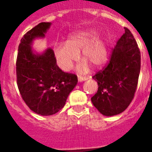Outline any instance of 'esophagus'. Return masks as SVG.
<instances>
[{"label": "esophagus", "mask_w": 152, "mask_h": 152, "mask_svg": "<svg viewBox=\"0 0 152 152\" xmlns=\"http://www.w3.org/2000/svg\"><path fill=\"white\" fill-rule=\"evenodd\" d=\"M87 77L86 76H78V80L80 81V82H81V81H84L87 80Z\"/></svg>", "instance_id": "esophagus-1"}]
</instances>
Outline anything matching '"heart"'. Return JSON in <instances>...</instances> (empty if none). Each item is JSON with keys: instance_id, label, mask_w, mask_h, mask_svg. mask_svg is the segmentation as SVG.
I'll return each mask as SVG.
<instances>
[{"instance_id": "b5f03b06", "label": "heart", "mask_w": 152, "mask_h": 152, "mask_svg": "<svg viewBox=\"0 0 152 152\" xmlns=\"http://www.w3.org/2000/svg\"><path fill=\"white\" fill-rule=\"evenodd\" d=\"M96 32L94 31H80L70 34L64 43H57L53 46V53L57 65L61 70H70L72 64L78 59L81 53V59L86 62L80 64V70L86 71L88 64L93 68H99L106 62L107 50L104 41L95 39Z\"/></svg>"}]
</instances>
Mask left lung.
<instances>
[{
	"label": "left lung",
	"instance_id": "1",
	"mask_svg": "<svg viewBox=\"0 0 152 152\" xmlns=\"http://www.w3.org/2000/svg\"><path fill=\"white\" fill-rule=\"evenodd\" d=\"M140 71V49L131 31L125 27L108 64L93 76L99 88L91 102L102 114L117 115L126 110L134 98Z\"/></svg>",
	"mask_w": 152,
	"mask_h": 152
}]
</instances>
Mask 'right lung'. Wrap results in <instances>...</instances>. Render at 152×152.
I'll return each mask as SVG.
<instances>
[{
    "instance_id": "obj_1",
    "label": "right lung",
    "mask_w": 152,
    "mask_h": 152,
    "mask_svg": "<svg viewBox=\"0 0 152 152\" xmlns=\"http://www.w3.org/2000/svg\"><path fill=\"white\" fill-rule=\"evenodd\" d=\"M50 23H40L23 35L18 48L16 81L21 97L34 113L53 115L64 107L69 93L78 82L77 76L57 66L54 53L49 48L35 55L31 43L45 36Z\"/></svg>"
}]
</instances>
